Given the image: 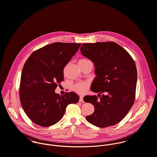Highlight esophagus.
I'll return each mask as SVG.
<instances>
[{
	"label": "esophagus",
	"mask_w": 157,
	"mask_h": 157,
	"mask_svg": "<svg viewBox=\"0 0 157 157\" xmlns=\"http://www.w3.org/2000/svg\"><path fill=\"white\" fill-rule=\"evenodd\" d=\"M80 102H84V100H83V96H80L79 97V100Z\"/></svg>",
	"instance_id": "1"
}]
</instances>
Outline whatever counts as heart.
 I'll list each match as a JSON object with an SVG mask.
<instances>
[{
    "label": "heart",
    "instance_id": "heart-1",
    "mask_svg": "<svg viewBox=\"0 0 157 157\" xmlns=\"http://www.w3.org/2000/svg\"><path fill=\"white\" fill-rule=\"evenodd\" d=\"M89 62H90V60H89L87 59H81L79 60L78 63L79 65H82ZM89 83L87 81H84V82H80L76 83L73 86V89L75 91H76L77 93L82 94L87 91V90L89 88Z\"/></svg>",
    "mask_w": 157,
    "mask_h": 157
}]
</instances>
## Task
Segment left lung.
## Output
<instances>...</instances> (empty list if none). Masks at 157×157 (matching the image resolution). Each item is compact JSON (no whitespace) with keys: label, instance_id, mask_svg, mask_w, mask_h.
<instances>
[{"label":"left lung","instance_id":"1","mask_svg":"<svg viewBox=\"0 0 157 157\" xmlns=\"http://www.w3.org/2000/svg\"><path fill=\"white\" fill-rule=\"evenodd\" d=\"M80 50L95 65L96 76L91 90L99 93V97L103 94L99 100L96 95L84 97L85 102L95 108L86 120L100 128L115 125L134 104L137 78L135 62L124 48L114 42L82 44Z\"/></svg>","mask_w":157,"mask_h":157}]
</instances>
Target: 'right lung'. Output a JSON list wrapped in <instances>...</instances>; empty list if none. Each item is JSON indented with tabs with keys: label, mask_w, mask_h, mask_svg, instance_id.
Returning a JSON list of instances; mask_svg holds the SVG:
<instances>
[{
	"label": "right lung",
	"mask_w": 157,
	"mask_h": 157,
	"mask_svg": "<svg viewBox=\"0 0 157 157\" xmlns=\"http://www.w3.org/2000/svg\"><path fill=\"white\" fill-rule=\"evenodd\" d=\"M80 43L55 42L31 54L21 76L20 99L28 117L35 124L48 127L63 117L68 105L76 103L75 92L60 95L55 92L63 80V68L76 53Z\"/></svg>",
	"instance_id": "obj_1"
}]
</instances>
